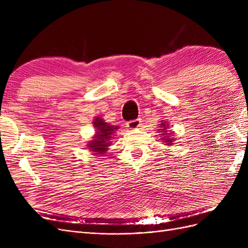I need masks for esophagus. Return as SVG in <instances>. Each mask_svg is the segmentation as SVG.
<instances>
[{"label": "esophagus", "instance_id": "esophagus-1", "mask_svg": "<svg viewBox=\"0 0 248 248\" xmlns=\"http://www.w3.org/2000/svg\"><path fill=\"white\" fill-rule=\"evenodd\" d=\"M126 125H127V127H128L129 129H137L141 125V120L140 119L132 120V121H129Z\"/></svg>", "mask_w": 248, "mask_h": 248}]
</instances>
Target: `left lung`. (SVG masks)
<instances>
[{
  "label": "left lung",
  "mask_w": 248,
  "mask_h": 248,
  "mask_svg": "<svg viewBox=\"0 0 248 248\" xmlns=\"http://www.w3.org/2000/svg\"><path fill=\"white\" fill-rule=\"evenodd\" d=\"M159 127L160 129L159 130V137H161V140L163 142H166V145H172L174 144L175 141V139L172 138V136H174V132L172 131H170L168 130L169 129V126L167 124V121H161V123L159 124Z\"/></svg>",
  "instance_id": "obj_1"
}]
</instances>
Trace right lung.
<instances>
[{
	"instance_id": "add662e5",
	"label": "right lung",
	"mask_w": 248,
	"mask_h": 248,
	"mask_svg": "<svg viewBox=\"0 0 248 248\" xmlns=\"http://www.w3.org/2000/svg\"><path fill=\"white\" fill-rule=\"evenodd\" d=\"M94 127L96 133L93 140L88 142V149L91 150L94 154H103L108 151V147L110 145L111 136L119 128L118 126H112L104 121L100 117L94 119Z\"/></svg>"
}]
</instances>
